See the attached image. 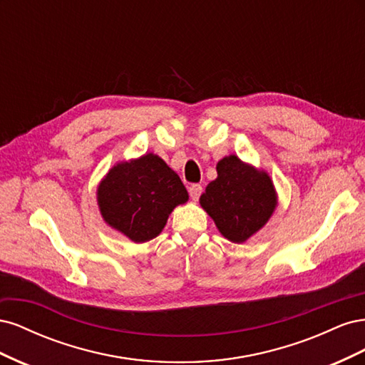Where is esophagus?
Returning a JSON list of instances; mask_svg holds the SVG:
<instances>
[{
  "label": "esophagus",
  "mask_w": 365,
  "mask_h": 365,
  "mask_svg": "<svg viewBox=\"0 0 365 365\" xmlns=\"http://www.w3.org/2000/svg\"><path fill=\"white\" fill-rule=\"evenodd\" d=\"M189 193H190V197H192L193 201L200 200V196H201V193H202V185H201V184H192V185L189 187Z\"/></svg>",
  "instance_id": "34e87169"
}]
</instances>
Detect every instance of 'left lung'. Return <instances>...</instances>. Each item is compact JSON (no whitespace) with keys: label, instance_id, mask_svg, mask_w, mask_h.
Listing matches in <instances>:
<instances>
[{"label":"left lung","instance_id":"8db88e82","mask_svg":"<svg viewBox=\"0 0 365 365\" xmlns=\"http://www.w3.org/2000/svg\"><path fill=\"white\" fill-rule=\"evenodd\" d=\"M217 178L201 195V207L225 239L242 244L268 222L277 205L269 175L240 161L236 155L220 160Z\"/></svg>","mask_w":365,"mask_h":365}]
</instances>
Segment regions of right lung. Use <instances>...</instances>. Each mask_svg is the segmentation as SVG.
<instances>
[{
    "label": "right lung",
    "instance_id": "obj_1",
    "mask_svg": "<svg viewBox=\"0 0 365 365\" xmlns=\"http://www.w3.org/2000/svg\"><path fill=\"white\" fill-rule=\"evenodd\" d=\"M187 200L180 176L155 153L117 163L97 187L105 222L135 244L157 237L173 208Z\"/></svg>",
    "mask_w": 365,
    "mask_h": 365
}]
</instances>
